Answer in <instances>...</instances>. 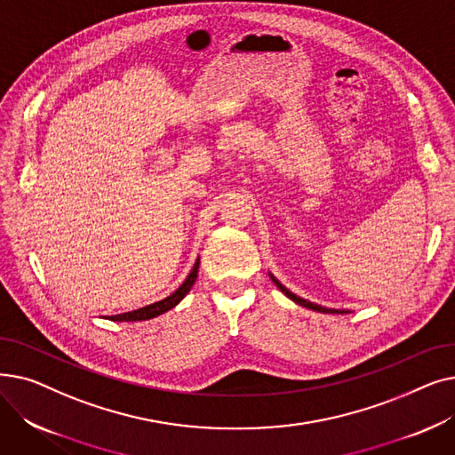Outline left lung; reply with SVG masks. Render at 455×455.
<instances>
[{"mask_svg": "<svg viewBox=\"0 0 455 455\" xmlns=\"http://www.w3.org/2000/svg\"><path fill=\"white\" fill-rule=\"evenodd\" d=\"M271 278H273V282L276 283V288L288 297V299H291L293 302H297V304H300V306H304V307H307V309H314V312H321V314H348V312H343V309H328V307H323V306H319V304H314V302H309V300H304V299H300V297H297L295 293H291L288 288H283V285L271 275Z\"/></svg>", "mask_w": 455, "mask_h": 455, "instance_id": "8db88e82", "label": "left lung"}]
</instances>
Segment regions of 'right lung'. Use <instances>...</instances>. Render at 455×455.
I'll return each mask as SVG.
<instances>
[{
  "label": "right lung",
  "instance_id": "right-lung-1",
  "mask_svg": "<svg viewBox=\"0 0 455 455\" xmlns=\"http://www.w3.org/2000/svg\"><path fill=\"white\" fill-rule=\"evenodd\" d=\"M197 271H199V259L196 261L194 269H191V273L188 275V278L184 280V283L180 285V288H179L175 293H172L170 297H165L164 300H158V302H155V304H149V306H146V307L134 309V312L112 315L110 319H112V321H125V323H129V321H148V319H153V317H158V315L165 314L167 309L175 307V306L186 297V293L191 290V285L196 283Z\"/></svg>",
  "mask_w": 455,
  "mask_h": 455
}]
</instances>
